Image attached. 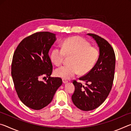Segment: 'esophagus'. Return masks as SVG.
<instances>
[{
    "label": "esophagus",
    "instance_id": "34e87169",
    "mask_svg": "<svg viewBox=\"0 0 131 131\" xmlns=\"http://www.w3.org/2000/svg\"><path fill=\"white\" fill-rule=\"evenodd\" d=\"M62 82H63V84H66V83H68V81L66 80H65V79H63L62 80Z\"/></svg>",
    "mask_w": 131,
    "mask_h": 131
}]
</instances>
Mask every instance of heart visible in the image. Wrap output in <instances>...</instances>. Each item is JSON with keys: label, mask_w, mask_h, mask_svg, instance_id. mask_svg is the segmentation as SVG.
<instances>
[{"label": "heart", "mask_w": 131, "mask_h": 131, "mask_svg": "<svg viewBox=\"0 0 131 131\" xmlns=\"http://www.w3.org/2000/svg\"><path fill=\"white\" fill-rule=\"evenodd\" d=\"M65 55L71 56L69 65H64L56 69L55 76L69 80L76 76L80 72L85 74L91 70L98 57L96 48L90 46L89 43L79 36L65 39L62 44V48L55 47L50 52V59L56 66L62 63Z\"/></svg>", "instance_id": "heart-1"}]
</instances>
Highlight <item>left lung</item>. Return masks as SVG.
<instances>
[{"mask_svg":"<svg viewBox=\"0 0 131 131\" xmlns=\"http://www.w3.org/2000/svg\"><path fill=\"white\" fill-rule=\"evenodd\" d=\"M96 41L99 49L96 63L87 74L80 77L85 85L74 81L75 90L73 103L79 109L90 111L99 107L107 98L112 89L114 76L116 57L110 44L97 35L88 34Z\"/></svg>","mask_w":131,"mask_h":131,"instance_id":"8db88e82","label":"left lung"}]
</instances>
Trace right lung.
<instances>
[{"label": "right lung", "mask_w": 131, "mask_h": 131, "mask_svg": "<svg viewBox=\"0 0 131 131\" xmlns=\"http://www.w3.org/2000/svg\"><path fill=\"white\" fill-rule=\"evenodd\" d=\"M56 40L52 33L37 32L23 39L13 55L12 76L15 91L22 102L34 110L47 106L62 84L61 78L50 77L52 65L48 52ZM42 75L48 77L46 82L39 80Z\"/></svg>", "instance_id": "right-lung-1"}]
</instances>
